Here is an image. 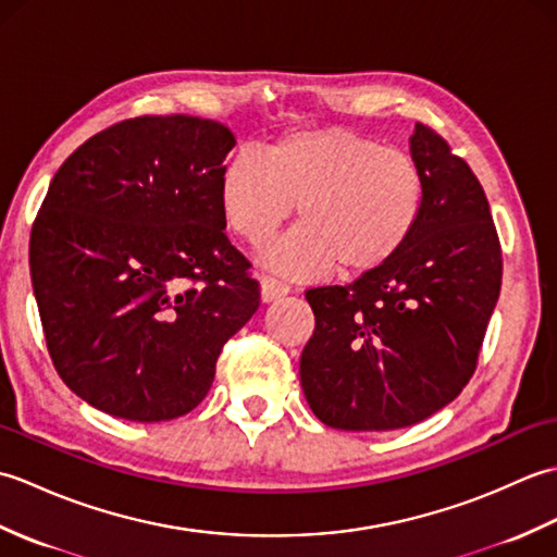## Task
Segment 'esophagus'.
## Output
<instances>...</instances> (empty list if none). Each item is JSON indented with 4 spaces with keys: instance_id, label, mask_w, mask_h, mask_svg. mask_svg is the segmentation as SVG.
Here are the masks:
<instances>
[{
    "instance_id": "obj_1",
    "label": "esophagus",
    "mask_w": 557,
    "mask_h": 557,
    "mask_svg": "<svg viewBox=\"0 0 557 557\" xmlns=\"http://www.w3.org/2000/svg\"><path fill=\"white\" fill-rule=\"evenodd\" d=\"M285 294H289L287 282H282L272 275H265L260 280V297H263V301H275L280 297H285Z\"/></svg>"
}]
</instances>
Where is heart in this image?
Here are the masks:
<instances>
[{"label":"heart","instance_id":"b5f03b06","mask_svg":"<svg viewBox=\"0 0 557 557\" xmlns=\"http://www.w3.org/2000/svg\"><path fill=\"white\" fill-rule=\"evenodd\" d=\"M423 198L417 160L349 128L287 134L263 158L239 152L220 174L224 220L248 244H263L297 206L299 227L268 253L294 275L383 268L411 239Z\"/></svg>","mask_w":557,"mask_h":557}]
</instances>
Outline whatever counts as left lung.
I'll return each mask as SVG.
<instances>
[{
  "instance_id": "obj_1",
  "label": "left lung",
  "mask_w": 557,
  "mask_h": 557,
  "mask_svg": "<svg viewBox=\"0 0 557 557\" xmlns=\"http://www.w3.org/2000/svg\"><path fill=\"white\" fill-rule=\"evenodd\" d=\"M411 158L425 198L405 248L345 287L306 289L315 330L301 387L339 431L405 429L453 401L500 297V239L476 174L425 124L413 128Z\"/></svg>"
}]
</instances>
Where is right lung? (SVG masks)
Listing matches in <instances>:
<instances>
[{"label":"right lung","mask_w":557,"mask_h":557,"mask_svg":"<svg viewBox=\"0 0 557 557\" xmlns=\"http://www.w3.org/2000/svg\"><path fill=\"white\" fill-rule=\"evenodd\" d=\"M227 126L134 116L57 170L30 232V280L59 377L100 411L152 423L198 407L260 306L224 234Z\"/></svg>","instance_id":"right-lung-1"}]
</instances>
